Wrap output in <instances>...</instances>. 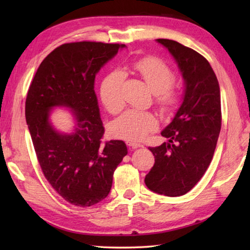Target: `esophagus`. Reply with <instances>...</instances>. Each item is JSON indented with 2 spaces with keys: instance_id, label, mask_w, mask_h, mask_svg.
<instances>
[{
  "instance_id": "1",
  "label": "esophagus",
  "mask_w": 250,
  "mask_h": 250,
  "mask_svg": "<svg viewBox=\"0 0 250 250\" xmlns=\"http://www.w3.org/2000/svg\"><path fill=\"white\" fill-rule=\"evenodd\" d=\"M125 144L128 145L129 147H132L133 149H135V148H139V147H143L142 144H140V143H135V142H130V141H126Z\"/></svg>"
}]
</instances>
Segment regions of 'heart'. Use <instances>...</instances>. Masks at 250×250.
I'll return each mask as SVG.
<instances>
[{"label":"heart","mask_w":250,"mask_h":250,"mask_svg":"<svg viewBox=\"0 0 250 250\" xmlns=\"http://www.w3.org/2000/svg\"><path fill=\"white\" fill-rule=\"evenodd\" d=\"M130 68L144 79L147 86L156 94L157 102L162 109H171L176 104L177 94L169 89L174 82V74L166 63L157 58L147 57L132 62ZM125 78L124 72L114 71L106 75L101 83V99L106 109L111 114L119 113L125 106L121 94ZM157 125L155 115L149 111L129 109L111 124L110 131L117 139L141 142L157 128Z\"/></svg>","instance_id":"b5f03b06"}]
</instances>
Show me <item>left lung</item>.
<instances>
[{
	"label": "left lung",
	"mask_w": 250,
	"mask_h": 250,
	"mask_svg": "<svg viewBox=\"0 0 250 250\" xmlns=\"http://www.w3.org/2000/svg\"><path fill=\"white\" fill-rule=\"evenodd\" d=\"M156 41L176 62L184 95L172 121L161 131L168 141L149 148L155 164L145 184L156 193L180 196L194 187L213 159L221 128L220 88L209 62L199 52L172 40Z\"/></svg>",
	"instance_id": "obj_1"
}]
</instances>
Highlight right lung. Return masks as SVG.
<instances>
[{
  "instance_id": "add662e5",
  "label": "right lung",
  "mask_w": 250,
  "mask_h": 250,
  "mask_svg": "<svg viewBox=\"0 0 250 250\" xmlns=\"http://www.w3.org/2000/svg\"><path fill=\"white\" fill-rule=\"evenodd\" d=\"M125 48V44L79 42L58 47L47 56L32 81L25 101V120L46 179L63 199L87 207L108 195L113 175L128 153L124 141L102 144L95 75ZM57 107L73 117L71 131L54 128Z\"/></svg>"
}]
</instances>
